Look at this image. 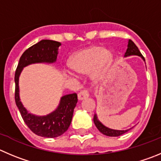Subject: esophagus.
Masks as SVG:
<instances>
[{"mask_svg": "<svg viewBox=\"0 0 161 161\" xmlns=\"http://www.w3.org/2000/svg\"><path fill=\"white\" fill-rule=\"evenodd\" d=\"M78 99L79 100H83V99H87V98L89 96V94H88V92L87 90H83L80 92L78 93Z\"/></svg>", "mask_w": 161, "mask_h": 161, "instance_id": "obj_1", "label": "esophagus"}]
</instances>
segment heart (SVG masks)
<instances>
[{
  "label": "heart",
  "instance_id": "obj_1",
  "mask_svg": "<svg viewBox=\"0 0 161 161\" xmlns=\"http://www.w3.org/2000/svg\"><path fill=\"white\" fill-rule=\"evenodd\" d=\"M114 61V54L108 49L92 46L82 49L73 53L69 59L68 65L71 69L79 74L90 73V77L97 82L105 77ZM73 76L72 73H69Z\"/></svg>",
  "mask_w": 161,
  "mask_h": 161
}]
</instances>
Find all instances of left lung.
Listing matches in <instances>:
<instances>
[{
  "label": "left lung",
  "instance_id": "obj_1",
  "mask_svg": "<svg viewBox=\"0 0 161 161\" xmlns=\"http://www.w3.org/2000/svg\"><path fill=\"white\" fill-rule=\"evenodd\" d=\"M130 56H138L145 62V58H144V57L142 56V54L141 53L140 50H138L137 46L134 44V42H133L132 40H130V39H129V41H128L127 50H126L125 55H124L125 58ZM93 121H94V123L95 125H96V127H97V129L99 130L103 134H104V135L106 136H109V137H119V136L125 134V133H126L127 131H129L131 129L130 128V129L120 130H114L107 127V126H105V125L98 119L97 114H95L94 118H93Z\"/></svg>",
  "mask_w": 161,
  "mask_h": 161
}]
</instances>
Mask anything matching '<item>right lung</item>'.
Instances as JSON below:
<instances>
[{"instance_id":"right-lung-1","label":"right lung","mask_w":161,"mask_h":161,"mask_svg":"<svg viewBox=\"0 0 161 161\" xmlns=\"http://www.w3.org/2000/svg\"><path fill=\"white\" fill-rule=\"evenodd\" d=\"M61 45V42L50 39H42L33 45L25 50L20 57L15 73V100L24 122L34 134L48 138L59 137L68 130L77 103V95L73 93L62 96L54 111L47 115H36L29 113L20 101L19 80L23 69L27 65L56 62Z\"/></svg>"}]
</instances>
